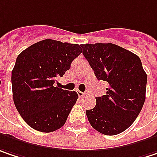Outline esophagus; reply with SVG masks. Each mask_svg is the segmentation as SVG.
Here are the masks:
<instances>
[{
    "label": "esophagus",
    "instance_id": "34e87169",
    "mask_svg": "<svg viewBox=\"0 0 157 157\" xmlns=\"http://www.w3.org/2000/svg\"><path fill=\"white\" fill-rule=\"evenodd\" d=\"M77 94H78L79 97H83V96L85 95V92H82V91L77 90Z\"/></svg>",
    "mask_w": 157,
    "mask_h": 157
}]
</instances>
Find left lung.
<instances>
[{"mask_svg":"<svg viewBox=\"0 0 157 157\" xmlns=\"http://www.w3.org/2000/svg\"><path fill=\"white\" fill-rule=\"evenodd\" d=\"M82 54L98 80L108 83L106 94L86 110L90 125L105 135L124 132L138 117L146 99L147 75L140 59L113 43L82 45Z\"/></svg>","mask_w":157,"mask_h":157,"instance_id":"obj_1","label":"left lung"}]
</instances>
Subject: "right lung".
Returning a JSON list of instances; mask_svg holds the SVG:
<instances>
[{
  "label": "right lung",
  "mask_w": 157,
  "mask_h": 157,
  "mask_svg": "<svg viewBox=\"0 0 157 157\" xmlns=\"http://www.w3.org/2000/svg\"><path fill=\"white\" fill-rule=\"evenodd\" d=\"M81 47L46 39L17 56L11 73L13 100L19 115L33 129L51 132L65 124L78 94L55 87V83L82 53Z\"/></svg>",
  "instance_id": "add662e5"
}]
</instances>
